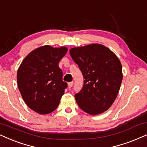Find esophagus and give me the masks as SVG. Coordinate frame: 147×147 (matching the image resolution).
Wrapping results in <instances>:
<instances>
[{
	"label": "esophagus",
	"mask_w": 147,
	"mask_h": 147,
	"mask_svg": "<svg viewBox=\"0 0 147 147\" xmlns=\"http://www.w3.org/2000/svg\"><path fill=\"white\" fill-rule=\"evenodd\" d=\"M73 84H74V82H69L68 83V88H71L73 86Z\"/></svg>",
	"instance_id": "esophagus-1"
}]
</instances>
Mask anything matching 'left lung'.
<instances>
[{
  "label": "left lung",
  "mask_w": 147,
  "mask_h": 147,
  "mask_svg": "<svg viewBox=\"0 0 147 147\" xmlns=\"http://www.w3.org/2000/svg\"><path fill=\"white\" fill-rule=\"evenodd\" d=\"M84 77L82 90L75 94L78 106L90 115L110 108L119 92L123 79L122 66L115 53L100 44L69 50Z\"/></svg>",
  "instance_id": "1"
}]
</instances>
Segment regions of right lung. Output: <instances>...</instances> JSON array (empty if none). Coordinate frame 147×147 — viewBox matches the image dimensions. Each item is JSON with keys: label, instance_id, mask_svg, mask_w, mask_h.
I'll use <instances>...</instances> for the list:
<instances>
[{"label": "right lung", "instance_id": "obj_1", "mask_svg": "<svg viewBox=\"0 0 147 147\" xmlns=\"http://www.w3.org/2000/svg\"><path fill=\"white\" fill-rule=\"evenodd\" d=\"M67 48L45 45L34 49L19 67L17 81L26 104L36 113L48 114L59 106L67 84L59 62Z\"/></svg>", "mask_w": 147, "mask_h": 147}]
</instances>
